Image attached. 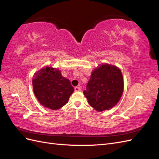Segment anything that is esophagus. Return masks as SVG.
Wrapping results in <instances>:
<instances>
[{"mask_svg":"<svg viewBox=\"0 0 159 159\" xmlns=\"http://www.w3.org/2000/svg\"><path fill=\"white\" fill-rule=\"evenodd\" d=\"M74 89H75V91H81V88L79 87H75Z\"/></svg>","mask_w":159,"mask_h":159,"instance_id":"obj_1","label":"esophagus"}]
</instances>
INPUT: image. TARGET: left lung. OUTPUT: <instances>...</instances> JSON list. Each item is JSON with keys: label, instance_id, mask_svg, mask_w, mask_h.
Masks as SVG:
<instances>
[{"label": "left lung", "instance_id": "8db88e82", "mask_svg": "<svg viewBox=\"0 0 159 159\" xmlns=\"http://www.w3.org/2000/svg\"><path fill=\"white\" fill-rule=\"evenodd\" d=\"M123 88L121 70L105 64L93 71L84 94L91 107L98 111H103L117 105L122 96Z\"/></svg>", "mask_w": 159, "mask_h": 159}]
</instances>
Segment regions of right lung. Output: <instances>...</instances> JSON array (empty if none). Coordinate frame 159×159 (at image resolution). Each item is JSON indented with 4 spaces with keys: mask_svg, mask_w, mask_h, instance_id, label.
Returning <instances> with one entry per match:
<instances>
[{
    "mask_svg": "<svg viewBox=\"0 0 159 159\" xmlns=\"http://www.w3.org/2000/svg\"><path fill=\"white\" fill-rule=\"evenodd\" d=\"M32 85L40 104L52 110L65 105L74 91L70 80L62 76L58 69L48 66L34 74Z\"/></svg>",
    "mask_w": 159,
    "mask_h": 159,
    "instance_id": "1",
    "label": "right lung"
}]
</instances>
